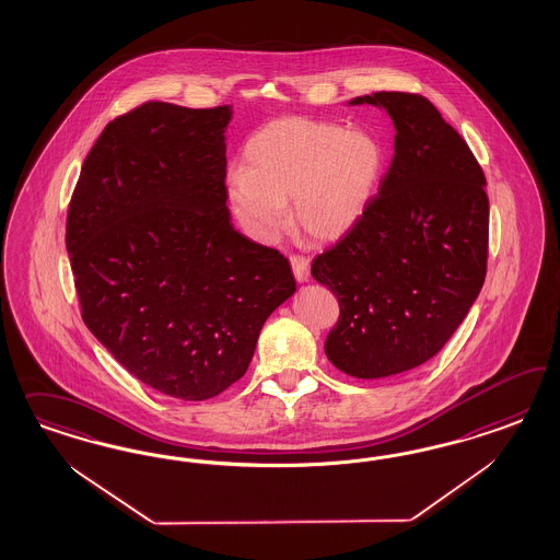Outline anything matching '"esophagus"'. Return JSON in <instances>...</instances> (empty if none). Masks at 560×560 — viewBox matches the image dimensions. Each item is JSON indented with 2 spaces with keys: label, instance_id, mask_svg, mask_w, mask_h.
Instances as JSON below:
<instances>
[{
  "label": "esophagus",
  "instance_id": "34e87169",
  "mask_svg": "<svg viewBox=\"0 0 560 560\" xmlns=\"http://www.w3.org/2000/svg\"><path fill=\"white\" fill-rule=\"evenodd\" d=\"M289 262H291V269H293L295 279H298L300 283H305V281L310 279V258H305V256L293 255L291 258H289Z\"/></svg>",
  "mask_w": 560,
  "mask_h": 560
}]
</instances>
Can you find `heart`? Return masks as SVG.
Listing matches in <instances>:
<instances>
[{"label":"heart","instance_id":"obj_1","mask_svg":"<svg viewBox=\"0 0 560 560\" xmlns=\"http://www.w3.org/2000/svg\"><path fill=\"white\" fill-rule=\"evenodd\" d=\"M246 168L228 174L225 199L237 223L271 242L295 220L316 240H339L355 228L384 174V148L363 129L330 120H272L244 148Z\"/></svg>","mask_w":560,"mask_h":560}]
</instances>
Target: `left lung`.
<instances>
[{"instance_id": "1", "label": "left lung", "mask_w": 560, "mask_h": 560, "mask_svg": "<svg viewBox=\"0 0 560 560\" xmlns=\"http://www.w3.org/2000/svg\"><path fill=\"white\" fill-rule=\"evenodd\" d=\"M349 104L390 115L394 158L363 218L314 258L312 277L340 305L326 357L347 375L377 380L438 355L475 304L489 197L475 153L424 96L375 92Z\"/></svg>"}]
</instances>
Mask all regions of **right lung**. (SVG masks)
I'll return each instance as SVG.
<instances>
[{"mask_svg":"<svg viewBox=\"0 0 560 560\" xmlns=\"http://www.w3.org/2000/svg\"><path fill=\"white\" fill-rule=\"evenodd\" d=\"M230 120V106H137L104 127L69 203L85 326L127 372L180 400L237 382L262 324L295 293L288 258L232 225Z\"/></svg>","mask_w":560,"mask_h":560,"instance_id":"right-lung-1","label":"right lung"}]
</instances>
